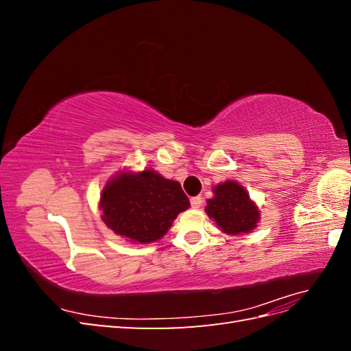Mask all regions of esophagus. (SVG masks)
Here are the masks:
<instances>
[{
  "label": "esophagus",
  "mask_w": 351,
  "mask_h": 351,
  "mask_svg": "<svg viewBox=\"0 0 351 351\" xmlns=\"http://www.w3.org/2000/svg\"><path fill=\"white\" fill-rule=\"evenodd\" d=\"M190 205H192L193 209H199L202 206V197L200 196H195L190 199Z\"/></svg>",
  "instance_id": "esophagus-1"
}]
</instances>
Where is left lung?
I'll list each match as a JSON object with an SVG mask.
<instances>
[{"mask_svg": "<svg viewBox=\"0 0 351 351\" xmlns=\"http://www.w3.org/2000/svg\"><path fill=\"white\" fill-rule=\"evenodd\" d=\"M206 214L222 232L231 236L247 234L258 227L261 212L246 189L228 180L214 187V197L206 202Z\"/></svg>", "mask_w": 351, "mask_h": 351, "instance_id": "1", "label": "left lung"}]
</instances>
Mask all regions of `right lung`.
Masks as SVG:
<instances>
[{
  "mask_svg": "<svg viewBox=\"0 0 351 351\" xmlns=\"http://www.w3.org/2000/svg\"><path fill=\"white\" fill-rule=\"evenodd\" d=\"M189 206L180 183L154 169L114 176L105 184L99 202L105 226L115 234L142 244L161 239Z\"/></svg>",
  "mask_w": 351,
  "mask_h": 351,
  "instance_id": "obj_1",
  "label": "right lung"
}]
</instances>
